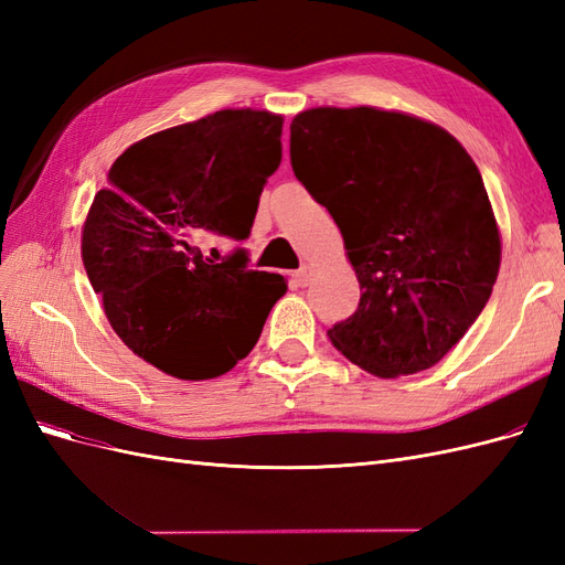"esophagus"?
I'll return each instance as SVG.
<instances>
[{
	"label": "esophagus",
	"mask_w": 565,
	"mask_h": 565,
	"mask_svg": "<svg viewBox=\"0 0 565 565\" xmlns=\"http://www.w3.org/2000/svg\"><path fill=\"white\" fill-rule=\"evenodd\" d=\"M311 276H313V268L309 266V264H303L299 270H295L292 273V278H295V282L299 285V287H306L311 282Z\"/></svg>",
	"instance_id": "1"
}]
</instances>
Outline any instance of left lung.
<instances>
[{"label": "left lung", "instance_id": "left-lung-1", "mask_svg": "<svg viewBox=\"0 0 565 565\" xmlns=\"http://www.w3.org/2000/svg\"><path fill=\"white\" fill-rule=\"evenodd\" d=\"M289 160L332 214L361 282L332 344L384 380L436 365L500 270L498 221L469 152L431 122L361 106L299 113Z\"/></svg>", "mask_w": 565, "mask_h": 565}]
</instances>
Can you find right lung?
I'll return each mask as SVG.
<instances>
[{"mask_svg":"<svg viewBox=\"0 0 565 565\" xmlns=\"http://www.w3.org/2000/svg\"><path fill=\"white\" fill-rule=\"evenodd\" d=\"M282 117L218 110L129 146L82 231V262L117 337L179 380H212L254 349L285 292L237 247L218 264L200 243L247 241L282 160Z\"/></svg>","mask_w":565,"mask_h":565,"instance_id":"right-lung-1","label":"right lung"}]
</instances>
